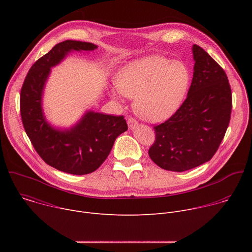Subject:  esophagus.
I'll list each match as a JSON object with an SVG mask.
<instances>
[{"mask_svg": "<svg viewBox=\"0 0 252 252\" xmlns=\"http://www.w3.org/2000/svg\"><path fill=\"white\" fill-rule=\"evenodd\" d=\"M127 126H128L129 129H133L137 126V122L133 118H129L127 120Z\"/></svg>", "mask_w": 252, "mask_h": 252, "instance_id": "34e87169", "label": "esophagus"}]
</instances>
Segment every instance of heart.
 I'll return each mask as SVG.
<instances>
[{
    "label": "heart",
    "mask_w": 252,
    "mask_h": 252,
    "mask_svg": "<svg viewBox=\"0 0 252 252\" xmlns=\"http://www.w3.org/2000/svg\"><path fill=\"white\" fill-rule=\"evenodd\" d=\"M188 67L181 62L159 56L134 60L116 75L112 96L134 98L136 115L147 122L159 123L170 118L181 106L189 86Z\"/></svg>",
    "instance_id": "heart-1"
}]
</instances>
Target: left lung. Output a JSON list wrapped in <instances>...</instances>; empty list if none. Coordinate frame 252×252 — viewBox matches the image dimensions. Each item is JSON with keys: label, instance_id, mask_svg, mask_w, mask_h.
<instances>
[{"label": "left lung", "instance_id": "obj_1", "mask_svg": "<svg viewBox=\"0 0 252 252\" xmlns=\"http://www.w3.org/2000/svg\"><path fill=\"white\" fill-rule=\"evenodd\" d=\"M193 78L188 97L176 113L155 126L150 158L159 167L182 172L217 153L228 127L232 94L223 68L202 48L192 46Z\"/></svg>", "mask_w": 252, "mask_h": 252}]
</instances>
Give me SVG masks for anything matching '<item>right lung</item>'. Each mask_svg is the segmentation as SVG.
<instances>
[{
	"instance_id": "obj_1",
	"label": "right lung",
	"mask_w": 252,
	"mask_h": 252,
	"mask_svg": "<svg viewBox=\"0 0 252 252\" xmlns=\"http://www.w3.org/2000/svg\"><path fill=\"white\" fill-rule=\"evenodd\" d=\"M96 49L94 44L73 40L56 45L32 65L21 91V117L32 145L46 163L70 174L96 170L110 155L116 138L127 129L123 116L87 111L74 126L57 127L44 114L43 95L51 68L71 52Z\"/></svg>"
}]
</instances>
